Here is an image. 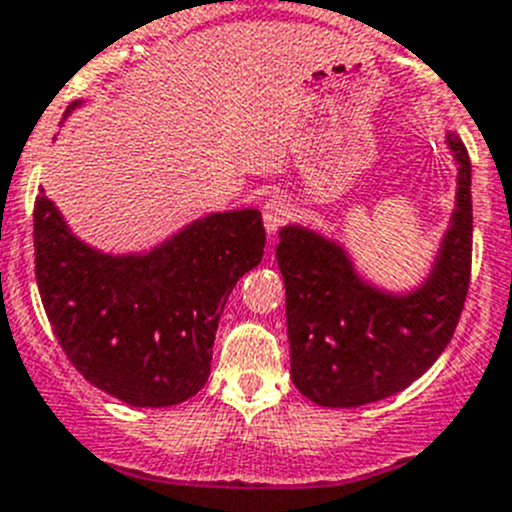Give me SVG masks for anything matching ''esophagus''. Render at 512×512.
<instances>
[{"label":"esophagus","instance_id":"1","mask_svg":"<svg viewBox=\"0 0 512 512\" xmlns=\"http://www.w3.org/2000/svg\"><path fill=\"white\" fill-rule=\"evenodd\" d=\"M293 214H295L293 204H290L288 199H280V197L267 199L265 207H262V219H265V229L270 234H275L283 224H288L290 219H293Z\"/></svg>","mask_w":512,"mask_h":512}]
</instances>
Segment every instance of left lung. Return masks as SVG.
Listing matches in <instances>:
<instances>
[{
	"label": "left lung",
	"mask_w": 512,
	"mask_h": 512,
	"mask_svg": "<svg viewBox=\"0 0 512 512\" xmlns=\"http://www.w3.org/2000/svg\"><path fill=\"white\" fill-rule=\"evenodd\" d=\"M457 161V204L432 275L409 295L364 283L336 242L303 227L280 229L290 376L321 407H361L407 389L447 348L470 288V156L447 133Z\"/></svg>",
	"instance_id": "obj_1"
}]
</instances>
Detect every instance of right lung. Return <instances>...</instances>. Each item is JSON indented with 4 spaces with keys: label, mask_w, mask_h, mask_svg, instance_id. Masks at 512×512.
Segmentation results:
<instances>
[{
    "label": "right lung",
    "mask_w": 512,
    "mask_h": 512,
    "mask_svg": "<svg viewBox=\"0 0 512 512\" xmlns=\"http://www.w3.org/2000/svg\"><path fill=\"white\" fill-rule=\"evenodd\" d=\"M262 252L257 209L209 214L148 255L113 257L73 237L45 194L35 202V275L52 333L85 381L131 407L181 404L207 384L219 315Z\"/></svg>",
    "instance_id": "1"
}]
</instances>
